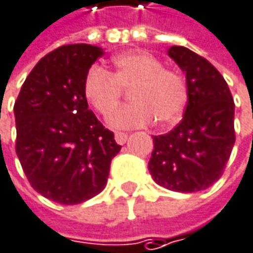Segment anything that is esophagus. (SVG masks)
<instances>
[{
	"instance_id": "1",
	"label": "esophagus",
	"mask_w": 253,
	"mask_h": 253,
	"mask_svg": "<svg viewBox=\"0 0 253 253\" xmlns=\"http://www.w3.org/2000/svg\"><path fill=\"white\" fill-rule=\"evenodd\" d=\"M115 140L118 144H125L126 140H128V134L126 132H116L115 134Z\"/></svg>"
}]
</instances>
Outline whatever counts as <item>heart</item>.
I'll return each mask as SVG.
<instances>
[{"instance_id":"1","label":"heart","mask_w":253,"mask_h":253,"mask_svg":"<svg viewBox=\"0 0 253 253\" xmlns=\"http://www.w3.org/2000/svg\"><path fill=\"white\" fill-rule=\"evenodd\" d=\"M113 73L90 67L83 80V93L98 113L106 115L117 104L124 88L131 87L133 103L112 111L107 122L113 128H138L156 121L167 128L177 124L188 103L185 79L147 52H126L113 58Z\"/></svg>"}]
</instances>
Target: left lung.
<instances>
[{"label":"left lung","instance_id":"left-lung-1","mask_svg":"<svg viewBox=\"0 0 253 253\" xmlns=\"http://www.w3.org/2000/svg\"><path fill=\"white\" fill-rule=\"evenodd\" d=\"M169 56L186 74L188 104L180 124L153 137L149 171L170 191L198 192L224 173L236 141L234 101L225 79L207 59L183 46Z\"/></svg>","mask_w":253,"mask_h":253}]
</instances>
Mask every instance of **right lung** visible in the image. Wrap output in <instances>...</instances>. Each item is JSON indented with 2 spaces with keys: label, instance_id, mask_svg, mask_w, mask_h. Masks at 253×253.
<instances>
[{
  "label": "right lung",
  "instance_id": "right-lung-1",
  "mask_svg": "<svg viewBox=\"0 0 253 253\" xmlns=\"http://www.w3.org/2000/svg\"><path fill=\"white\" fill-rule=\"evenodd\" d=\"M103 49L61 46L29 73L14 103L16 153L39 194L79 204L100 194L121 146L103 126L83 93V80Z\"/></svg>",
  "mask_w": 253,
  "mask_h": 253
}]
</instances>
